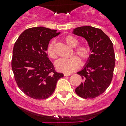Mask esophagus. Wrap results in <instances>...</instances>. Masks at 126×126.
I'll return each instance as SVG.
<instances>
[{"mask_svg": "<svg viewBox=\"0 0 126 126\" xmlns=\"http://www.w3.org/2000/svg\"><path fill=\"white\" fill-rule=\"evenodd\" d=\"M71 74H70V73H64V76H71Z\"/></svg>", "mask_w": 126, "mask_h": 126, "instance_id": "34e87169", "label": "esophagus"}]
</instances>
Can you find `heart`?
Instances as JSON below:
<instances>
[{
    "label": "heart",
    "instance_id": "obj_1",
    "mask_svg": "<svg viewBox=\"0 0 126 126\" xmlns=\"http://www.w3.org/2000/svg\"><path fill=\"white\" fill-rule=\"evenodd\" d=\"M64 42L71 48H75L78 45L79 41L75 37L68 35L64 37ZM48 55L52 59H55L57 57L55 50V42H52L48 46ZM74 53L76 54L80 59L83 62H86L90 58L92 50L90 47L87 45H80L74 49ZM81 65V61L78 57H73L69 59H61L55 62V67L60 72L65 73H70L75 71Z\"/></svg>",
    "mask_w": 126,
    "mask_h": 126
}]
</instances>
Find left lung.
I'll list each match as a JSON object with an SVG mask.
<instances>
[{"instance_id":"left-lung-1","label":"left lung","mask_w":126,"mask_h":126,"mask_svg":"<svg viewBox=\"0 0 126 126\" xmlns=\"http://www.w3.org/2000/svg\"><path fill=\"white\" fill-rule=\"evenodd\" d=\"M73 34L85 38L92 50L83 69L77 73L83 81L75 92L83 98H94L102 94L112 81L115 61L113 43L102 30L92 26L76 28Z\"/></svg>"}]
</instances>
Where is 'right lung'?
Listing matches in <instances>:
<instances>
[{
    "label": "right lung",
    "mask_w": 126,
    "mask_h": 126,
    "mask_svg": "<svg viewBox=\"0 0 126 126\" xmlns=\"http://www.w3.org/2000/svg\"><path fill=\"white\" fill-rule=\"evenodd\" d=\"M57 30L44 27L27 29L20 34L13 51L12 69L18 87L27 96L45 99L53 93L57 82L64 76L57 73L47 53Z\"/></svg>",
    "instance_id": "1"
}]
</instances>
